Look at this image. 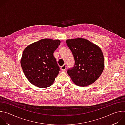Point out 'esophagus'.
Instances as JSON below:
<instances>
[{"mask_svg":"<svg viewBox=\"0 0 125 125\" xmlns=\"http://www.w3.org/2000/svg\"><path fill=\"white\" fill-rule=\"evenodd\" d=\"M66 69V64H64L61 67V70L62 71H65Z\"/></svg>","mask_w":125,"mask_h":125,"instance_id":"34e87169","label":"esophagus"}]
</instances>
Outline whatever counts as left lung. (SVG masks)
<instances>
[{
	"mask_svg": "<svg viewBox=\"0 0 125 125\" xmlns=\"http://www.w3.org/2000/svg\"><path fill=\"white\" fill-rule=\"evenodd\" d=\"M66 43L72 53L75 64L67 73L77 85L85 86L95 82L102 74L104 61L101 49L81 38L68 40Z\"/></svg>",
	"mask_w": 125,
	"mask_h": 125,
	"instance_id": "obj_1",
	"label": "left lung"
}]
</instances>
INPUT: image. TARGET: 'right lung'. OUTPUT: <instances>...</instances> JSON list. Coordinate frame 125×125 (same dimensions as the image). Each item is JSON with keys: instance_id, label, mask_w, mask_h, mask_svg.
Wrapping results in <instances>:
<instances>
[{"instance_id": "obj_1", "label": "right lung", "mask_w": 125, "mask_h": 125, "mask_svg": "<svg viewBox=\"0 0 125 125\" xmlns=\"http://www.w3.org/2000/svg\"><path fill=\"white\" fill-rule=\"evenodd\" d=\"M60 40L42 39L28 45L24 50L21 65L29 81L39 87H47L54 83L60 68L53 53Z\"/></svg>"}]
</instances>
